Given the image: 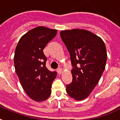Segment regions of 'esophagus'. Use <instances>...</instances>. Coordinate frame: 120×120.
Returning a JSON list of instances; mask_svg holds the SVG:
<instances>
[{
    "label": "esophagus",
    "mask_w": 120,
    "mask_h": 120,
    "mask_svg": "<svg viewBox=\"0 0 120 120\" xmlns=\"http://www.w3.org/2000/svg\"><path fill=\"white\" fill-rule=\"evenodd\" d=\"M62 68H58V69H57V72L58 73V74H61V73H62Z\"/></svg>",
    "instance_id": "34e87169"
}]
</instances>
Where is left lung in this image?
Returning <instances> with one entry per match:
<instances>
[{
	"mask_svg": "<svg viewBox=\"0 0 120 120\" xmlns=\"http://www.w3.org/2000/svg\"><path fill=\"white\" fill-rule=\"evenodd\" d=\"M62 40L70 55L72 82L66 86L67 93L77 101L87 98L98 83L107 60L104 41L84 29L62 30Z\"/></svg>",
	"mask_w": 120,
	"mask_h": 120,
	"instance_id": "1",
	"label": "left lung"
}]
</instances>
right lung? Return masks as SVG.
<instances>
[{
	"mask_svg": "<svg viewBox=\"0 0 120 120\" xmlns=\"http://www.w3.org/2000/svg\"><path fill=\"white\" fill-rule=\"evenodd\" d=\"M57 34L47 27H35L22 37L16 47L14 65L22 86L31 99L46 100L51 94L56 73L46 67L47 57L43 50Z\"/></svg>",
	"mask_w": 120,
	"mask_h": 120,
	"instance_id": "1",
	"label": "right lung"
}]
</instances>
